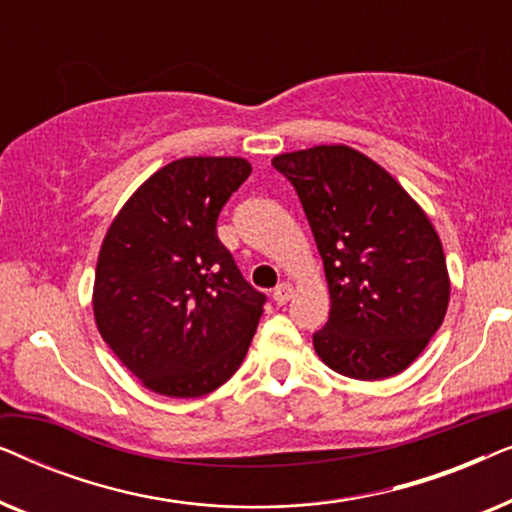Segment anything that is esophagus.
I'll list each match as a JSON object with an SVG mask.
<instances>
[{"label":"esophagus","instance_id":"obj_1","mask_svg":"<svg viewBox=\"0 0 512 512\" xmlns=\"http://www.w3.org/2000/svg\"><path fill=\"white\" fill-rule=\"evenodd\" d=\"M293 296V286L289 282H282L277 286L275 291H272V300H275L277 305H286Z\"/></svg>","mask_w":512,"mask_h":512}]
</instances>
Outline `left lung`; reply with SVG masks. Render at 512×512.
I'll use <instances>...</instances> for the list:
<instances>
[{
  "label": "left lung",
  "instance_id": "8db88e82",
  "mask_svg": "<svg viewBox=\"0 0 512 512\" xmlns=\"http://www.w3.org/2000/svg\"><path fill=\"white\" fill-rule=\"evenodd\" d=\"M324 261L331 312L314 352L335 373L375 382L403 373L443 324V242L412 195L345 144L279 153Z\"/></svg>",
  "mask_w": 512,
  "mask_h": 512
}]
</instances>
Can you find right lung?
Listing matches in <instances>:
<instances>
[{"mask_svg":"<svg viewBox=\"0 0 512 512\" xmlns=\"http://www.w3.org/2000/svg\"><path fill=\"white\" fill-rule=\"evenodd\" d=\"M251 174L237 156L179 158L153 172L104 235L95 268L97 331L153 394L198 398L247 354L265 296L216 235Z\"/></svg>","mask_w":512,"mask_h":512,"instance_id":"obj_1","label":"right lung"}]
</instances>
